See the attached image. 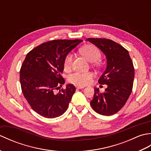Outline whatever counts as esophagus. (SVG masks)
I'll use <instances>...</instances> for the list:
<instances>
[{"label": "esophagus", "mask_w": 151, "mask_h": 151, "mask_svg": "<svg viewBox=\"0 0 151 151\" xmlns=\"http://www.w3.org/2000/svg\"><path fill=\"white\" fill-rule=\"evenodd\" d=\"M85 86H76V88L77 89H83L84 88Z\"/></svg>", "instance_id": "1"}]
</instances>
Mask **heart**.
Listing matches in <instances>:
<instances>
[{
  "label": "heart",
  "instance_id": "1",
  "mask_svg": "<svg viewBox=\"0 0 151 151\" xmlns=\"http://www.w3.org/2000/svg\"><path fill=\"white\" fill-rule=\"evenodd\" d=\"M81 52L89 62L95 65H98L99 64V60L101 58L102 54L101 51L98 48L91 45H87L82 47L80 49ZM73 63V54L68 53L66 55L63 61V69L65 71H69L71 69ZM93 77V73L90 71L88 72H75L70 74L67 77V81L69 82L78 86H85L91 82L92 78Z\"/></svg>",
  "mask_w": 151,
  "mask_h": 151
}]
</instances>
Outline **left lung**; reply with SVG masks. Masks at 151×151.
I'll use <instances>...</instances> for the list:
<instances>
[{
  "label": "left lung",
  "mask_w": 151,
  "mask_h": 151,
  "mask_svg": "<svg viewBox=\"0 0 151 151\" xmlns=\"http://www.w3.org/2000/svg\"><path fill=\"white\" fill-rule=\"evenodd\" d=\"M106 55L107 67L99 79L100 84H107L104 93L95 88L92 108L103 115H112L126 104L133 88L134 67L129 51L115 41L106 38H88Z\"/></svg>",
  "instance_id": "8db88e82"
}]
</instances>
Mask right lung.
Instances as JSON below:
<instances>
[{
  "instance_id": "right-lung-1",
  "label": "right lung",
  "mask_w": 151,
  "mask_h": 151,
  "mask_svg": "<svg viewBox=\"0 0 151 151\" xmlns=\"http://www.w3.org/2000/svg\"><path fill=\"white\" fill-rule=\"evenodd\" d=\"M82 40H56L35 47L28 52L20 69V82L24 98L32 110L46 118L65 112L76 88L71 84L56 91L65 83L62 76L66 55Z\"/></svg>"
}]
</instances>
